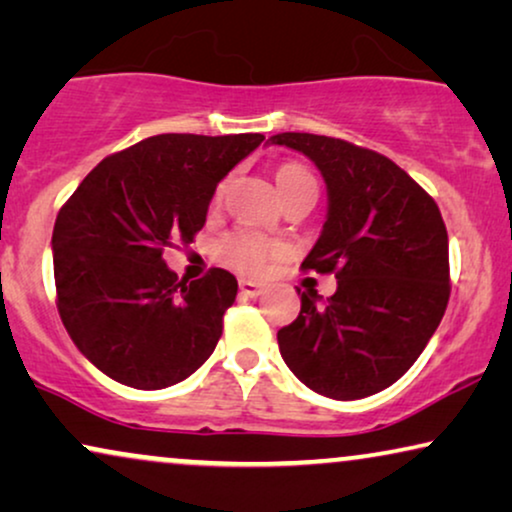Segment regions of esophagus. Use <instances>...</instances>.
I'll list each match as a JSON object with an SVG mask.
<instances>
[{
  "instance_id": "esophagus-1",
  "label": "esophagus",
  "mask_w": 512,
  "mask_h": 512,
  "mask_svg": "<svg viewBox=\"0 0 512 512\" xmlns=\"http://www.w3.org/2000/svg\"><path fill=\"white\" fill-rule=\"evenodd\" d=\"M238 288H241V295L245 297H260L264 292V285L252 283V281H241L238 283Z\"/></svg>"
}]
</instances>
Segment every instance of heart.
<instances>
[{"instance_id":"obj_1","label":"heart","mask_w":512,"mask_h":512,"mask_svg":"<svg viewBox=\"0 0 512 512\" xmlns=\"http://www.w3.org/2000/svg\"><path fill=\"white\" fill-rule=\"evenodd\" d=\"M278 194L283 201L292 199L299 194H311L316 196V180H313L311 170L302 166L297 161L281 163L274 173ZM222 187L215 192V201H220ZM217 255L224 264L234 267L236 271L248 276H262L267 271V264L274 257L281 255V245L276 241H269L260 234H252V231H234L229 234L217 248Z\"/></svg>"}]
</instances>
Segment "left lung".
I'll return each instance as SVG.
<instances>
[{"label":"left lung","mask_w":512,"mask_h":512,"mask_svg":"<svg viewBox=\"0 0 512 512\" xmlns=\"http://www.w3.org/2000/svg\"><path fill=\"white\" fill-rule=\"evenodd\" d=\"M271 145L302 152L327 187V217L302 269L335 274L320 302L278 330L295 377L325 398L384 391L414 365L449 302V243L435 201L384 154L313 133H278Z\"/></svg>","instance_id":"1"}]
</instances>
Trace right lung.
<instances>
[{
	"mask_svg": "<svg viewBox=\"0 0 512 512\" xmlns=\"http://www.w3.org/2000/svg\"><path fill=\"white\" fill-rule=\"evenodd\" d=\"M262 133H163L102 159L53 227L58 313L77 349L119 384L156 391L210 358L238 283L224 269L177 283L163 250L192 243L217 182Z\"/></svg>",
	"mask_w": 512,
	"mask_h": 512,
	"instance_id": "right-lung-1",
	"label": "right lung"
}]
</instances>
